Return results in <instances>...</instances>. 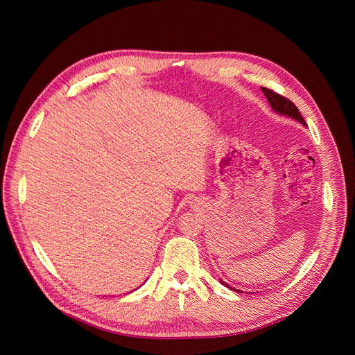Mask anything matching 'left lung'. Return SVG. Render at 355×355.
<instances>
[{
	"label": "left lung",
	"mask_w": 355,
	"mask_h": 355,
	"mask_svg": "<svg viewBox=\"0 0 355 355\" xmlns=\"http://www.w3.org/2000/svg\"><path fill=\"white\" fill-rule=\"evenodd\" d=\"M261 89H262L263 94L266 96V99H268V102H270V105H271V108H272L274 112L293 118V120L299 121L300 124L306 125L305 120L302 118V115H300L299 110L296 108V105H295L293 102H290L288 99L284 98V96L277 94V93H274V92L270 90V89H265V87H261ZM220 282H222V280H220ZM222 284L227 286L228 288H232L231 286H228L225 282H222ZM232 290H234V292H239V293H240L239 288H232Z\"/></svg>",
	"instance_id": "1"
}]
</instances>
